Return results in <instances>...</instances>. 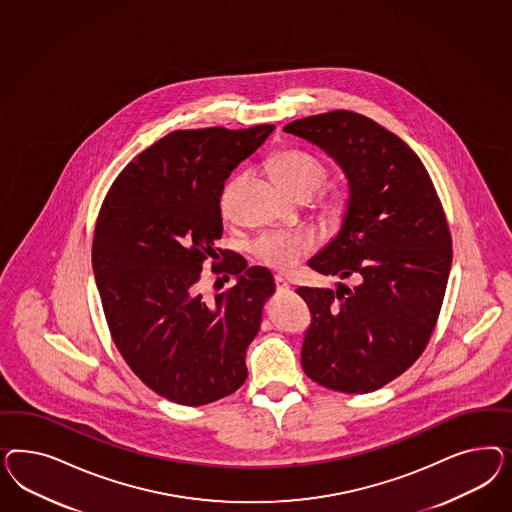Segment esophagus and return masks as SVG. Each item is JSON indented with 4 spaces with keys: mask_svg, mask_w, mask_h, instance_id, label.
<instances>
[{
    "mask_svg": "<svg viewBox=\"0 0 512 512\" xmlns=\"http://www.w3.org/2000/svg\"><path fill=\"white\" fill-rule=\"evenodd\" d=\"M274 285H276V291H278V293L289 291V281L285 278H281V276L274 278Z\"/></svg>",
    "mask_w": 512,
    "mask_h": 512,
    "instance_id": "esophagus-1",
    "label": "esophagus"
}]
</instances>
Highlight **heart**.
<instances>
[{
  "label": "heart",
  "instance_id": "1",
  "mask_svg": "<svg viewBox=\"0 0 512 512\" xmlns=\"http://www.w3.org/2000/svg\"><path fill=\"white\" fill-rule=\"evenodd\" d=\"M270 171L279 186L289 191L291 195L313 193L323 186L326 178L325 163L319 157L298 148H287L274 155L270 161ZM231 195H233V186L225 189L221 199V208L225 214L229 212ZM341 204H343L341 197L332 199L334 208H341ZM313 246L315 242L308 234L279 231V233L263 234L255 242L253 249H255V255L264 264L278 270H289L302 257H306Z\"/></svg>",
  "mask_w": 512,
  "mask_h": 512
}]
</instances>
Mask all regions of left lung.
Here are the masks:
<instances>
[{
	"mask_svg": "<svg viewBox=\"0 0 512 512\" xmlns=\"http://www.w3.org/2000/svg\"><path fill=\"white\" fill-rule=\"evenodd\" d=\"M283 129L332 157L349 186L340 231L308 264L358 279L296 289L311 313L302 368L330 390L366 394L402 375L434 332L452 263L445 212L419 155L370 118L332 110Z\"/></svg>",
	"mask_w": 512,
	"mask_h": 512,
	"instance_id": "obj_1",
	"label": "left lung"
}]
</instances>
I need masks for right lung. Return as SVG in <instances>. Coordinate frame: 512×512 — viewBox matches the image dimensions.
Returning <instances> with one entry per match:
<instances>
[{
    "mask_svg": "<svg viewBox=\"0 0 512 512\" xmlns=\"http://www.w3.org/2000/svg\"><path fill=\"white\" fill-rule=\"evenodd\" d=\"M274 129L169 133L120 172L101 206L92 263L112 340L140 381L171 402H216L248 377L246 351L274 278L214 248L223 234L219 197ZM217 250L237 283L208 301L196 281Z\"/></svg>",
    "mask_w": 512,
    "mask_h": 512,
    "instance_id": "add662e5",
    "label": "right lung"
}]
</instances>
